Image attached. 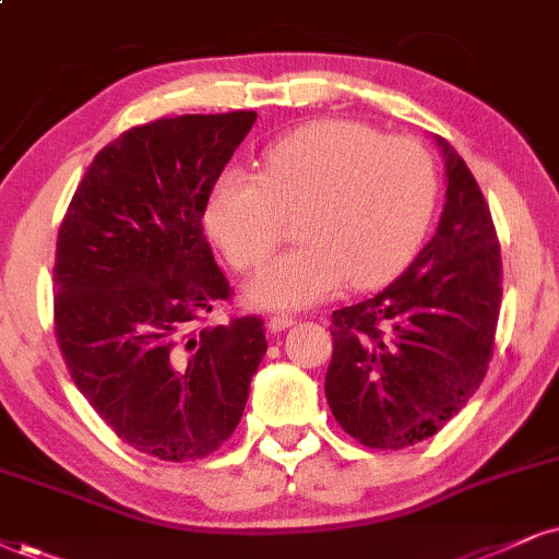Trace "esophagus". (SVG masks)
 <instances>
[{
  "mask_svg": "<svg viewBox=\"0 0 559 559\" xmlns=\"http://www.w3.org/2000/svg\"><path fill=\"white\" fill-rule=\"evenodd\" d=\"M295 323V319L293 316H272V319H269V332L272 334H280V332H285V329H290Z\"/></svg>",
  "mask_w": 559,
  "mask_h": 559,
  "instance_id": "obj_1",
  "label": "esophagus"
}]
</instances>
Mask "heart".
Returning a JSON list of instances; mask_svg holds the SVG:
<instances>
[{
  "instance_id": "1",
  "label": "heart",
  "mask_w": 559,
  "mask_h": 559,
  "mask_svg": "<svg viewBox=\"0 0 559 559\" xmlns=\"http://www.w3.org/2000/svg\"><path fill=\"white\" fill-rule=\"evenodd\" d=\"M438 178L409 136H381L357 121H316L264 153L261 174L230 168L206 202V230L236 269L264 261L298 215L300 246L248 282V302L295 311L332 298L344 282L391 280L423 243Z\"/></svg>"
}]
</instances>
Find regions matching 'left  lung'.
<instances>
[{
  "label": "left lung",
  "instance_id": "obj_1",
  "mask_svg": "<svg viewBox=\"0 0 559 559\" xmlns=\"http://www.w3.org/2000/svg\"><path fill=\"white\" fill-rule=\"evenodd\" d=\"M445 206L404 274L332 313V415L368 448L399 451L436 436L479 389L502 300L500 243L472 170L443 136Z\"/></svg>",
  "mask_w": 559,
  "mask_h": 559
}]
</instances>
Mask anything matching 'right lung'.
I'll use <instances>...</instances> for the list:
<instances>
[{"label": "right lung", "instance_id": "obj_1", "mask_svg": "<svg viewBox=\"0 0 559 559\" xmlns=\"http://www.w3.org/2000/svg\"><path fill=\"white\" fill-rule=\"evenodd\" d=\"M253 121V111L189 114L129 129L95 155L61 219V357L90 406L147 456L217 451L266 353L257 316L194 329L233 293L202 217Z\"/></svg>", "mask_w": 559, "mask_h": 559}]
</instances>
